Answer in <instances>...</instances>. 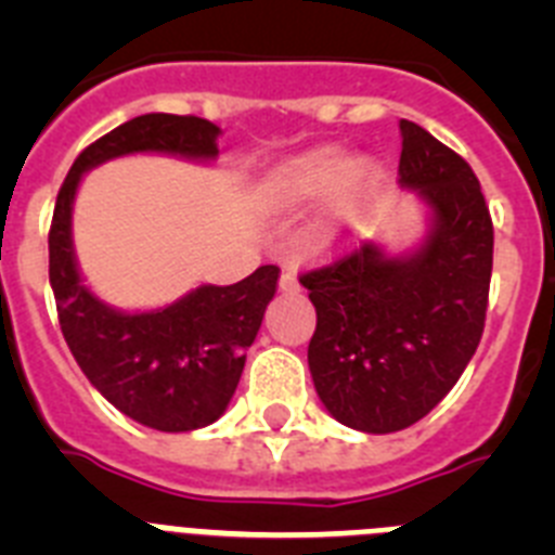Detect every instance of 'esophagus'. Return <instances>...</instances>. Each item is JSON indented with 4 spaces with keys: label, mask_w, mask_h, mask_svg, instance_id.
<instances>
[{
    "label": "esophagus",
    "mask_w": 555,
    "mask_h": 555,
    "mask_svg": "<svg viewBox=\"0 0 555 555\" xmlns=\"http://www.w3.org/2000/svg\"><path fill=\"white\" fill-rule=\"evenodd\" d=\"M281 292H286V294L300 292V281H297V274H294L292 269H286V272L281 274Z\"/></svg>",
    "instance_id": "1"
}]
</instances>
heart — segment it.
Listing matches in <instances>:
<instances>
[{
    "label": "heart",
    "mask_w": 555,
    "mask_h": 555,
    "mask_svg": "<svg viewBox=\"0 0 555 555\" xmlns=\"http://www.w3.org/2000/svg\"><path fill=\"white\" fill-rule=\"evenodd\" d=\"M375 183V166L364 164V160L352 166L347 152L336 150V146H325V150H313L294 160V164H288L281 171V178H278V194L286 205H311L331 199L333 194L345 189V210L336 214V217L322 219L313 228V242L320 247H331L333 242L341 238L345 219L370 197Z\"/></svg>",
    "instance_id": "obj_1"
}]
</instances>
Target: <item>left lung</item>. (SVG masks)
Returning a JSON list of instances; mask_svg holds the SVG:
<instances>
[{"mask_svg": "<svg viewBox=\"0 0 555 555\" xmlns=\"http://www.w3.org/2000/svg\"><path fill=\"white\" fill-rule=\"evenodd\" d=\"M400 132V183L434 210L423 247L389 258L361 244L300 274L317 308V395L364 434L409 428L453 389L483 336L492 281L494 228L475 171L414 121Z\"/></svg>", "mask_w": 555, "mask_h": 555, "instance_id": "left-lung-1", "label": "left lung"}]
</instances>
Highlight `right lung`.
<instances>
[{"instance_id": "obj_1", "label": "right lung", "mask_w": 555, "mask_h": 555, "mask_svg": "<svg viewBox=\"0 0 555 555\" xmlns=\"http://www.w3.org/2000/svg\"><path fill=\"white\" fill-rule=\"evenodd\" d=\"M219 127L197 116L146 113L77 155L49 228V283L68 350L107 403L146 428L180 434L228 409L281 269L267 263L233 286H199L175 306L121 313L88 292L72 253V203L82 171L130 152L217 158Z\"/></svg>"}]
</instances>
